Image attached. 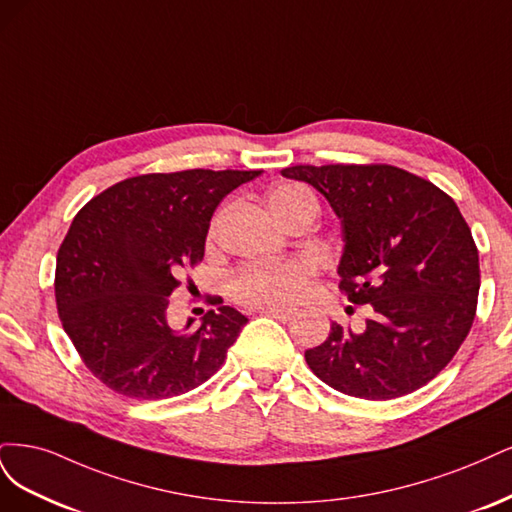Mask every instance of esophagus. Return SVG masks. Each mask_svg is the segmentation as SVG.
<instances>
[{
  "instance_id": "esophagus-1",
  "label": "esophagus",
  "mask_w": 512,
  "mask_h": 512,
  "mask_svg": "<svg viewBox=\"0 0 512 512\" xmlns=\"http://www.w3.org/2000/svg\"><path fill=\"white\" fill-rule=\"evenodd\" d=\"M261 315L272 317L276 321H289L293 317L291 310H280V308H261Z\"/></svg>"
}]
</instances>
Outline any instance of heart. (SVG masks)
Listing matches in <instances>:
<instances>
[{"label":"heart","mask_w":512,"mask_h":512,"mask_svg":"<svg viewBox=\"0 0 512 512\" xmlns=\"http://www.w3.org/2000/svg\"><path fill=\"white\" fill-rule=\"evenodd\" d=\"M266 206L272 217L283 225L295 212L312 210L317 214V200L302 185H283L268 193ZM315 261L291 257L276 263L242 268L229 283L232 298L253 308H291L298 304L315 276Z\"/></svg>","instance_id":"obj_1"}]
</instances>
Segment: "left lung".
Instances as JSON below:
<instances>
[{"mask_svg":"<svg viewBox=\"0 0 512 512\" xmlns=\"http://www.w3.org/2000/svg\"><path fill=\"white\" fill-rule=\"evenodd\" d=\"M342 227L340 289L370 304L364 332L332 323L306 351L310 370L340 393L391 400L427 385L466 340L481 274L457 204L430 180L393 166H293Z\"/></svg>","mask_w":512,"mask_h":512,"instance_id":"left-lung-1","label":"left lung"}]
</instances>
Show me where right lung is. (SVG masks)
<instances>
[{
  "label": "right lung",
  "instance_id": "add662e5",
  "mask_svg": "<svg viewBox=\"0 0 512 512\" xmlns=\"http://www.w3.org/2000/svg\"><path fill=\"white\" fill-rule=\"evenodd\" d=\"M261 170H185L121 180L82 208L59 246L55 298L85 366L127 398L166 400L206 383L249 321L232 306L174 329L170 295L204 259L214 210ZM214 302L221 304V298Z\"/></svg>",
  "mask_w": 512,
  "mask_h": 512
}]
</instances>
